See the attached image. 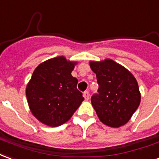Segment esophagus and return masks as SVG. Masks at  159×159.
Here are the masks:
<instances>
[{
    "mask_svg": "<svg viewBox=\"0 0 159 159\" xmlns=\"http://www.w3.org/2000/svg\"><path fill=\"white\" fill-rule=\"evenodd\" d=\"M83 97H84V99L85 100H89V97H90V96H89V92H88L87 91H85L83 93Z\"/></svg>",
    "mask_w": 159,
    "mask_h": 159,
    "instance_id": "34e87169",
    "label": "esophagus"
}]
</instances>
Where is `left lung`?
Masks as SVG:
<instances>
[{"mask_svg": "<svg viewBox=\"0 0 159 159\" xmlns=\"http://www.w3.org/2000/svg\"><path fill=\"white\" fill-rule=\"evenodd\" d=\"M89 64L99 84V95H94L91 100L100 121L113 128L125 125L141 102L135 76L110 58L90 61Z\"/></svg>", "mask_w": 159, "mask_h": 159, "instance_id": "left-lung-1", "label": "left lung"}]
</instances>
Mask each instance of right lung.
I'll list each match as a JSON object with an SVG mask.
<instances>
[{"label": "right lung", "instance_id": "add662e5", "mask_svg": "<svg viewBox=\"0 0 159 159\" xmlns=\"http://www.w3.org/2000/svg\"><path fill=\"white\" fill-rule=\"evenodd\" d=\"M77 61L59 56L41 62L34 70L26 85L28 104L40 123L57 127L71 119L81 102L82 93L77 90L78 80L72 71Z\"/></svg>", "mask_w": 159, "mask_h": 159}]
</instances>
